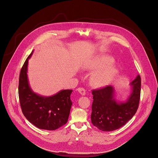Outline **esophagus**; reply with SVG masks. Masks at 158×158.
Segmentation results:
<instances>
[{
    "instance_id": "34e87169",
    "label": "esophagus",
    "mask_w": 158,
    "mask_h": 158,
    "mask_svg": "<svg viewBox=\"0 0 158 158\" xmlns=\"http://www.w3.org/2000/svg\"><path fill=\"white\" fill-rule=\"evenodd\" d=\"M77 91L81 94V95H85L86 94V90L83 88H78Z\"/></svg>"
}]
</instances>
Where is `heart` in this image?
Instances as JSON below:
<instances>
[{
	"mask_svg": "<svg viewBox=\"0 0 158 158\" xmlns=\"http://www.w3.org/2000/svg\"><path fill=\"white\" fill-rule=\"evenodd\" d=\"M113 61V59L109 56H100L95 58L90 62L87 66V68L89 69L95 70L104 68L93 75L94 82L98 85H104L111 80L117 73V69L114 66H109Z\"/></svg>",
	"mask_w": 158,
	"mask_h": 158,
	"instance_id": "b5f03b06",
	"label": "heart"
}]
</instances>
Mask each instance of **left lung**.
<instances>
[{
  "label": "left lung",
  "instance_id": "8db88e82",
  "mask_svg": "<svg viewBox=\"0 0 158 158\" xmlns=\"http://www.w3.org/2000/svg\"><path fill=\"white\" fill-rule=\"evenodd\" d=\"M131 92L127 100L118 102L112 86L92 91V124L103 131H112L122 127L136 113L141 93V77L138 75L130 83Z\"/></svg>",
  "mask_w": 158,
  "mask_h": 158
}]
</instances>
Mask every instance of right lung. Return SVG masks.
I'll return each mask as SVG.
<instances>
[{
	"instance_id": "obj_1",
	"label": "right lung",
	"mask_w": 158,
	"mask_h": 158,
	"mask_svg": "<svg viewBox=\"0 0 158 158\" xmlns=\"http://www.w3.org/2000/svg\"><path fill=\"white\" fill-rule=\"evenodd\" d=\"M26 59L20 70L19 83V97L25 117L36 127L46 130H55L67 123L72 102V89H63L50 97H44L31 89L28 77V59Z\"/></svg>"
}]
</instances>
